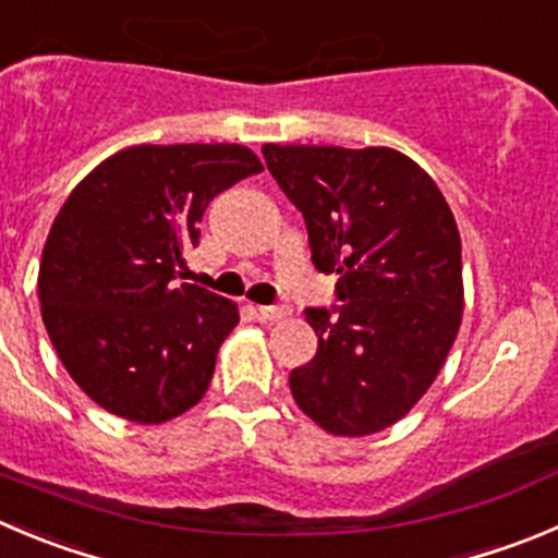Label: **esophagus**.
Here are the masks:
<instances>
[{
    "label": "esophagus",
    "mask_w": 558,
    "mask_h": 558,
    "mask_svg": "<svg viewBox=\"0 0 558 558\" xmlns=\"http://www.w3.org/2000/svg\"><path fill=\"white\" fill-rule=\"evenodd\" d=\"M258 314L267 322H278L289 316V305H258Z\"/></svg>",
    "instance_id": "34e87169"
}]
</instances>
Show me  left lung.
Masks as SVG:
<instances>
[{
	"instance_id": "obj_1",
	"label": "left lung",
	"mask_w": 558,
	"mask_h": 558,
	"mask_svg": "<svg viewBox=\"0 0 558 558\" xmlns=\"http://www.w3.org/2000/svg\"><path fill=\"white\" fill-rule=\"evenodd\" d=\"M262 150L303 215L314 267L338 275V303L305 308L319 347L289 374L294 402L332 435L397 424L435 383L460 330L462 247L449 203L399 150Z\"/></svg>"
}]
</instances>
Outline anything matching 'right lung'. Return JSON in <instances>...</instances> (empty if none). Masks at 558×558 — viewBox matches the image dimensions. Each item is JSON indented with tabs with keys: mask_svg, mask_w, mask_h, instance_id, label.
I'll return each instance as SVG.
<instances>
[{
	"mask_svg": "<svg viewBox=\"0 0 558 558\" xmlns=\"http://www.w3.org/2000/svg\"><path fill=\"white\" fill-rule=\"evenodd\" d=\"M255 173L242 145H137L68 195L40 258V311L62 366L104 410L161 424L201 402L239 311L179 278L208 203Z\"/></svg>",
	"mask_w": 558,
	"mask_h": 558,
	"instance_id": "1",
	"label": "right lung"
}]
</instances>
